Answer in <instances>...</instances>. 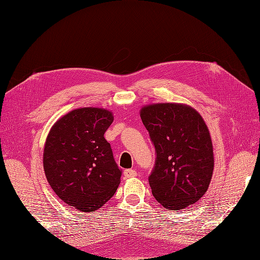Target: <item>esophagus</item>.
Instances as JSON below:
<instances>
[{"mask_svg":"<svg viewBox=\"0 0 260 260\" xmlns=\"http://www.w3.org/2000/svg\"><path fill=\"white\" fill-rule=\"evenodd\" d=\"M123 175H124L125 178H133V177L137 176V172H136L135 170H125L124 173H123Z\"/></svg>","mask_w":260,"mask_h":260,"instance_id":"34e87169","label":"esophagus"}]
</instances>
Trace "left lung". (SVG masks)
Returning <instances> with one entry per match:
<instances>
[{
  "instance_id": "left-lung-1",
  "label": "left lung",
  "mask_w": 260,
  "mask_h": 260,
  "mask_svg": "<svg viewBox=\"0 0 260 260\" xmlns=\"http://www.w3.org/2000/svg\"><path fill=\"white\" fill-rule=\"evenodd\" d=\"M140 117L155 145L157 159L148 178L163 208L183 210L197 202L212 180L214 152L210 131L195 108L184 103H153Z\"/></svg>"
}]
</instances>
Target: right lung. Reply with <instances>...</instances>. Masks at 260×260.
Instances as JSON below:
<instances>
[{
	"label": "right lung",
	"mask_w": 260,
	"mask_h": 260,
	"mask_svg": "<svg viewBox=\"0 0 260 260\" xmlns=\"http://www.w3.org/2000/svg\"><path fill=\"white\" fill-rule=\"evenodd\" d=\"M114 121L102 107H80L51 126L44 145L43 168L57 196L78 211L89 213L111 199L122 171L104 133Z\"/></svg>",
	"instance_id": "obj_1"
}]
</instances>
